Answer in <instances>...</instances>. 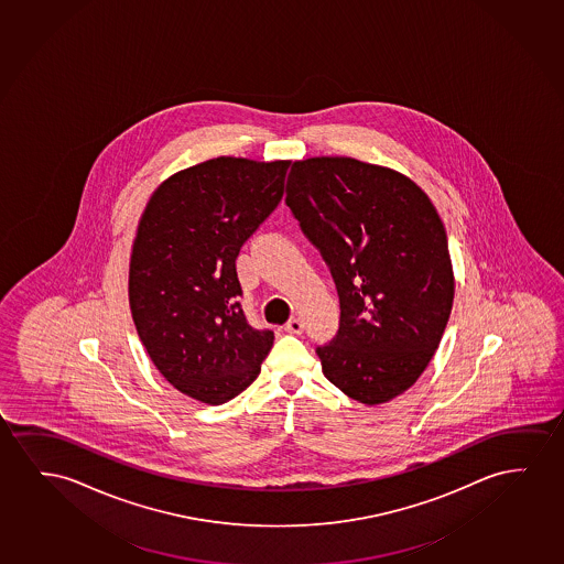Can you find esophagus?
<instances>
[{
	"label": "esophagus",
	"mask_w": 564,
	"mask_h": 564,
	"mask_svg": "<svg viewBox=\"0 0 564 564\" xmlns=\"http://www.w3.org/2000/svg\"><path fill=\"white\" fill-rule=\"evenodd\" d=\"M284 330L290 334H302L303 333V321L302 318H290Z\"/></svg>",
	"instance_id": "1"
}]
</instances>
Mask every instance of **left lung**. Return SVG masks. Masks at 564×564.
<instances>
[{"mask_svg": "<svg viewBox=\"0 0 564 564\" xmlns=\"http://www.w3.org/2000/svg\"><path fill=\"white\" fill-rule=\"evenodd\" d=\"M286 205L340 300L338 333L317 346L323 373L361 404L389 402L420 379L451 317L445 226L408 177L344 156L294 162Z\"/></svg>", "mask_w": 564, "mask_h": 564, "instance_id": "8db88e82", "label": "left lung"}]
</instances>
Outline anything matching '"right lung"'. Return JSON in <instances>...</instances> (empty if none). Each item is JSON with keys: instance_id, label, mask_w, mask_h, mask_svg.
Wrapping results in <instances>:
<instances>
[{"instance_id": "right-lung-1", "label": "right lung", "mask_w": 564, "mask_h": 564, "mask_svg": "<svg viewBox=\"0 0 564 564\" xmlns=\"http://www.w3.org/2000/svg\"><path fill=\"white\" fill-rule=\"evenodd\" d=\"M288 162L208 160L162 183L139 223L129 303L175 389L224 404L261 373L274 333L249 325L236 259L284 195Z\"/></svg>"}]
</instances>
